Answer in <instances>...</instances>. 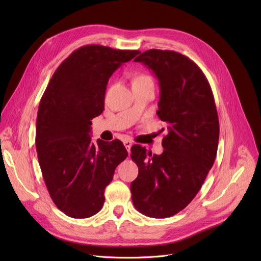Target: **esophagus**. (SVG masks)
<instances>
[{
    "label": "esophagus",
    "mask_w": 261,
    "mask_h": 261,
    "mask_svg": "<svg viewBox=\"0 0 261 261\" xmlns=\"http://www.w3.org/2000/svg\"><path fill=\"white\" fill-rule=\"evenodd\" d=\"M123 145H125V147L127 148V150H128V152H130V149H131V146H132V142L131 141H125L123 142Z\"/></svg>",
    "instance_id": "obj_1"
}]
</instances>
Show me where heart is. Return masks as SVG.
Here are the masks:
<instances>
[{"label":"heart","instance_id":"obj_1","mask_svg":"<svg viewBox=\"0 0 261 261\" xmlns=\"http://www.w3.org/2000/svg\"><path fill=\"white\" fill-rule=\"evenodd\" d=\"M150 80H152V79L149 75H147L145 73H140L134 77L133 82H145V81H150Z\"/></svg>","mask_w":261,"mask_h":261}]
</instances>
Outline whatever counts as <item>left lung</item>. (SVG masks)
I'll use <instances>...</instances> for the list:
<instances>
[{"instance_id": "8db88e82", "label": "left lung", "mask_w": 261, "mask_h": 261, "mask_svg": "<svg viewBox=\"0 0 261 261\" xmlns=\"http://www.w3.org/2000/svg\"><path fill=\"white\" fill-rule=\"evenodd\" d=\"M154 73L160 86L158 116L166 122L162 154L131 147L139 175L130 189L134 207L147 217H171L193 201L214 165L219 119L201 68L173 50L149 49L134 59Z\"/></svg>"}]
</instances>
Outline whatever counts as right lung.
<instances>
[{
    "mask_svg": "<svg viewBox=\"0 0 261 261\" xmlns=\"http://www.w3.org/2000/svg\"><path fill=\"white\" fill-rule=\"evenodd\" d=\"M139 53L98 44L81 46L58 66L40 100L39 165L51 200L68 217L89 218L101 210L105 188L128 156L119 140L94 144L91 120L105 110L109 78Z\"/></svg>",
    "mask_w": 261,
    "mask_h": 261,
    "instance_id": "obj_1",
    "label": "right lung"
}]
</instances>
